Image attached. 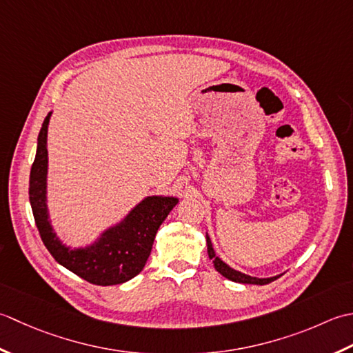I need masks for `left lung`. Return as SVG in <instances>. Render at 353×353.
<instances>
[{
	"mask_svg": "<svg viewBox=\"0 0 353 353\" xmlns=\"http://www.w3.org/2000/svg\"><path fill=\"white\" fill-rule=\"evenodd\" d=\"M205 239H207V253H208V257H210L212 261H213L214 268H216V271L219 272V274H222L225 279L233 280V282H237V283L267 285V283L274 282L276 279L280 277V276H274V277H268V279H259V277L243 274V272H241V271L233 270L232 267H228V265L224 261H221V259L216 256V253H214L213 245H212V241H210V237H208V234H205Z\"/></svg>",
	"mask_w": 353,
	"mask_h": 353,
	"instance_id": "8db88e82",
	"label": "left lung"
}]
</instances>
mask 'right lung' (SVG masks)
Wrapping results in <instances>:
<instances>
[{"instance_id":"1","label":"right lung","mask_w":353,"mask_h":353,"mask_svg":"<svg viewBox=\"0 0 353 353\" xmlns=\"http://www.w3.org/2000/svg\"><path fill=\"white\" fill-rule=\"evenodd\" d=\"M48 112L38 135V148L30 170L28 196L41 239L57 263L90 283L110 286L125 283L145 268L155 234L172 208L174 196H148L129 212L123 221L110 227L99 239L83 248L63 245L48 219L47 207V131Z\"/></svg>"}]
</instances>
